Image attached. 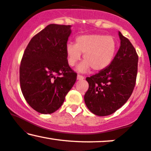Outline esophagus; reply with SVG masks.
Here are the masks:
<instances>
[{"instance_id": "esophagus-1", "label": "esophagus", "mask_w": 151, "mask_h": 151, "mask_svg": "<svg viewBox=\"0 0 151 151\" xmlns=\"http://www.w3.org/2000/svg\"><path fill=\"white\" fill-rule=\"evenodd\" d=\"M84 77L81 75H79V74H78L77 77V79H78V80H81V79H84Z\"/></svg>"}]
</instances>
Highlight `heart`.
Segmentation results:
<instances>
[{
    "label": "heart",
    "instance_id": "heart-1",
    "mask_svg": "<svg viewBox=\"0 0 151 151\" xmlns=\"http://www.w3.org/2000/svg\"><path fill=\"white\" fill-rule=\"evenodd\" d=\"M116 48V41L113 36L82 35L77 37L76 44H67L66 55L68 64L73 67L81 60V53L84 54V61L77 67L79 72H86L91 68L93 71H101L111 63Z\"/></svg>",
    "mask_w": 151,
    "mask_h": 151
}]
</instances>
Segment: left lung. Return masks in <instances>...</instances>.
<instances>
[{
  "label": "left lung",
  "mask_w": 151,
  "mask_h": 151,
  "mask_svg": "<svg viewBox=\"0 0 151 151\" xmlns=\"http://www.w3.org/2000/svg\"><path fill=\"white\" fill-rule=\"evenodd\" d=\"M121 46L111 63L97 74L86 77L89 89L84 101L91 112L99 116L121 108L136 85L138 56L128 38L119 32Z\"/></svg>",
  "instance_id": "obj_1"
}]
</instances>
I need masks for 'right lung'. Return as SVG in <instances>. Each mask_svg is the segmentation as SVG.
<instances>
[{
  "instance_id": "add662e5",
  "label": "right lung",
  "mask_w": 151,
  "mask_h": 151,
  "mask_svg": "<svg viewBox=\"0 0 151 151\" xmlns=\"http://www.w3.org/2000/svg\"><path fill=\"white\" fill-rule=\"evenodd\" d=\"M71 25L50 24L31 39L20 66L24 98L36 111H56L77 79L66 55Z\"/></svg>"
}]
</instances>
